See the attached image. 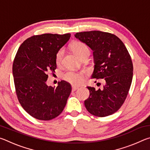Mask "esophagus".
<instances>
[{
  "instance_id": "obj_1",
  "label": "esophagus",
  "mask_w": 150,
  "mask_h": 150,
  "mask_svg": "<svg viewBox=\"0 0 150 150\" xmlns=\"http://www.w3.org/2000/svg\"><path fill=\"white\" fill-rule=\"evenodd\" d=\"M79 87H76V86H72V91H75L77 89H78Z\"/></svg>"
}]
</instances>
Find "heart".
Returning a JSON list of instances; mask_svg holds the SVG:
<instances>
[{
	"instance_id": "1",
	"label": "heart",
	"mask_w": 150,
	"mask_h": 150,
	"mask_svg": "<svg viewBox=\"0 0 150 150\" xmlns=\"http://www.w3.org/2000/svg\"><path fill=\"white\" fill-rule=\"evenodd\" d=\"M71 47L75 52V54L77 55L79 58L87 53L89 52V49L87 47V45L85 44L83 42L79 41L75 42L73 43L71 45ZM65 49L64 47H61L60 49L57 51L55 54V63L57 65H59L62 61V58L63 55H64ZM63 79L67 82L70 83L72 85H80L81 83H83L84 77L81 73L72 71H69L65 72L63 73Z\"/></svg>"
}]
</instances>
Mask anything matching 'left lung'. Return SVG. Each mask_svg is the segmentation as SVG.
Segmentation results:
<instances>
[{"label":"left lung","instance_id":"left-lung-1","mask_svg":"<svg viewBox=\"0 0 150 150\" xmlns=\"http://www.w3.org/2000/svg\"><path fill=\"white\" fill-rule=\"evenodd\" d=\"M75 36L93 51L95 65L91 78L105 82L101 89L87 87L90 95L85 100V107L98 117L112 115L123 105L130 90L133 77L130 55L122 40L110 33L83 32Z\"/></svg>","mask_w":150,"mask_h":150}]
</instances>
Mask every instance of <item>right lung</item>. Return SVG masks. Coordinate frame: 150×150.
<instances>
[{"mask_svg": "<svg viewBox=\"0 0 150 150\" xmlns=\"http://www.w3.org/2000/svg\"><path fill=\"white\" fill-rule=\"evenodd\" d=\"M70 34L35 35L22 43L12 65L15 90L18 99L25 110L40 120H50L64 109L71 92L65 81L56 87H48V72L57 68L55 54L69 40Z\"/></svg>", "mask_w": 150, "mask_h": 150, "instance_id": "obj_1", "label": "right lung"}]
</instances>
